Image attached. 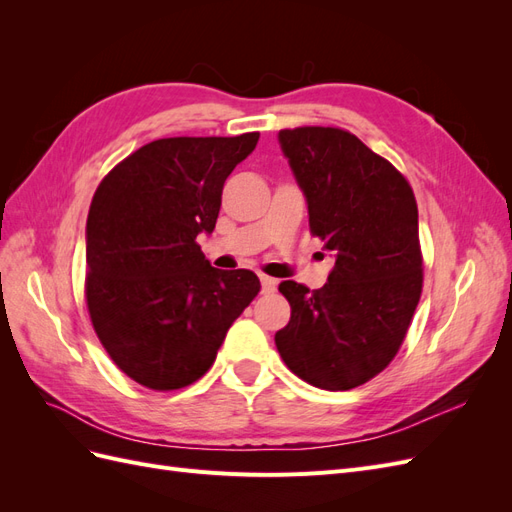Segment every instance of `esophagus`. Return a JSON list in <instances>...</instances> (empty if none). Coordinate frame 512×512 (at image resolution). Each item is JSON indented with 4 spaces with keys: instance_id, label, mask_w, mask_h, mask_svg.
<instances>
[{
    "instance_id": "esophagus-1",
    "label": "esophagus",
    "mask_w": 512,
    "mask_h": 512,
    "mask_svg": "<svg viewBox=\"0 0 512 512\" xmlns=\"http://www.w3.org/2000/svg\"><path fill=\"white\" fill-rule=\"evenodd\" d=\"M260 284H262V292L265 294L275 292V288H277V280H273V277H267V275H260Z\"/></svg>"
}]
</instances>
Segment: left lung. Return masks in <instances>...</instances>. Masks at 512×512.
<instances>
[{"label": "left lung", "instance_id": "obj_1", "mask_svg": "<svg viewBox=\"0 0 512 512\" xmlns=\"http://www.w3.org/2000/svg\"><path fill=\"white\" fill-rule=\"evenodd\" d=\"M301 188L312 235L333 252L329 282H282L290 322L275 346L292 374L348 391L393 361L421 299L418 209L399 170L339 128L277 134Z\"/></svg>", "mask_w": 512, "mask_h": 512}]
</instances>
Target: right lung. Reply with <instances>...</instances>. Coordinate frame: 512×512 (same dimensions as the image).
Masks as SVG:
<instances>
[{
	"instance_id": "right-lung-1",
	"label": "right lung",
	"mask_w": 512,
	"mask_h": 512,
	"mask_svg": "<svg viewBox=\"0 0 512 512\" xmlns=\"http://www.w3.org/2000/svg\"><path fill=\"white\" fill-rule=\"evenodd\" d=\"M260 134L153 141L104 177L87 215V307L115 365L153 391L207 374L226 331L254 301V271H222L200 252L226 177Z\"/></svg>"
}]
</instances>
